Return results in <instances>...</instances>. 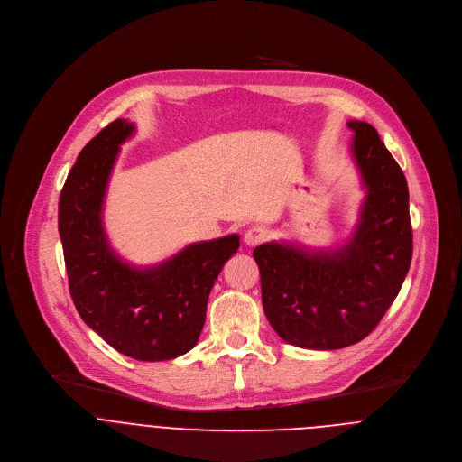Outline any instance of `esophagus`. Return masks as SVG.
<instances>
[{"label": "esophagus", "mask_w": 462, "mask_h": 462, "mask_svg": "<svg viewBox=\"0 0 462 462\" xmlns=\"http://www.w3.org/2000/svg\"><path fill=\"white\" fill-rule=\"evenodd\" d=\"M267 237H269V232H267L265 228L254 226V228H250V230L245 232L243 241H245V245H248V246H255V245H261Z\"/></svg>", "instance_id": "obj_1"}]
</instances>
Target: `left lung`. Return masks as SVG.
<instances>
[{"label": "left lung", "instance_id": "left-lung-1", "mask_svg": "<svg viewBox=\"0 0 462 462\" xmlns=\"http://www.w3.org/2000/svg\"><path fill=\"white\" fill-rule=\"evenodd\" d=\"M347 127L367 189L351 239L319 252L278 241L254 248L267 319L280 338L303 349L331 351L364 340L411 265L406 177L371 124L351 120Z\"/></svg>", "mask_w": 462, "mask_h": 462}]
</instances>
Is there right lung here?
Here are the masks:
<instances>
[{"label":"right lung","instance_id":"right-lung-1","mask_svg":"<svg viewBox=\"0 0 462 462\" xmlns=\"http://www.w3.org/2000/svg\"><path fill=\"white\" fill-rule=\"evenodd\" d=\"M135 124L116 118L86 144L58 203V232L80 318L113 349L141 362L188 353L203 331L210 291L239 236L191 243L153 267H134L109 246L104 197L120 144Z\"/></svg>","mask_w":462,"mask_h":462}]
</instances>
